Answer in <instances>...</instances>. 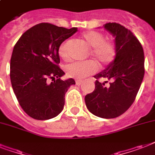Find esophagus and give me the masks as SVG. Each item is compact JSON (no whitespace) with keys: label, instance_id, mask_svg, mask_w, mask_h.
<instances>
[{"label":"esophagus","instance_id":"esophagus-1","mask_svg":"<svg viewBox=\"0 0 155 155\" xmlns=\"http://www.w3.org/2000/svg\"><path fill=\"white\" fill-rule=\"evenodd\" d=\"M75 82H76V85H78V86H80V85L82 84V82H83V81H82V80H76V81H75Z\"/></svg>","mask_w":155,"mask_h":155}]
</instances>
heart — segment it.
I'll use <instances>...</instances> for the list:
<instances>
[{"mask_svg":"<svg viewBox=\"0 0 155 155\" xmlns=\"http://www.w3.org/2000/svg\"><path fill=\"white\" fill-rule=\"evenodd\" d=\"M82 39L87 43V46L93 48L91 54L101 64H109L114 60L116 55V47L114 43L110 41L104 40L103 33L95 31H88L84 32L82 36ZM68 41L66 40L59 47V55L64 60L68 59L67 54V46ZM96 64L91 61L74 62L67 65L65 68L68 77L73 78L82 79L89 76L96 70Z\"/></svg>","mask_w":155,"mask_h":155,"instance_id":"1","label":"heart"}]
</instances>
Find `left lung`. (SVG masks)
Masks as SVG:
<instances>
[{
  "label": "left lung",
  "instance_id": "8db88e82",
  "mask_svg": "<svg viewBox=\"0 0 155 155\" xmlns=\"http://www.w3.org/2000/svg\"><path fill=\"white\" fill-rule=\"evenodd\" d=\"M114 38L116 55L104 70L95 74V90L85 96L87 108L102 118H114L125 113L134 102L145 74V57L140 43L133 33L116 23L104 25ZM100 78L110 81L109 86Z\"/></svg>",
  "mask_w": 155,
  "mask_h": 155
}]
</instances>
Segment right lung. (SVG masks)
<instances>
[{"label": "right lung", "instance_id": "right-lung-1", "mask_svg": "<svg viewBox=\"0 0 155 155\" xmlns=\"http://www.w3.org/2000/svg\"><path fill=\"white\" fill-rule=\"evenodd\" d=\"M77 31L78 28L41 23L27 30L14 47L10 60L13 91L24 112L34 119H51L64 109L65 94L75 81L60 79L64 72L58 66V51Z\"/></svg>", "mask_w": 155, "mask_h": 155}]
</instances>
